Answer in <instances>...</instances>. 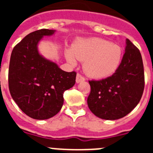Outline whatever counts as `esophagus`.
Here are the masks:
<instances>
[{
    "label": "esophagus",
    "instance_id": "esophagus-1",
    "mask_svg": "<svg viewBox=\"0 0 153 153\" xmlns=\"http://www.w3.org/2000/svg\"><path fill=\"white\" fill-rule=\"evenodd\" d=\"M85 80V78L83 77V76H81L80 74H77V75H76V82L77 83H81V82H83V81Z\"/></svg>",
    "mask_w": 153,
    "mask_h": 153
}]
</instances>
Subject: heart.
I'll return each instance as SVG.
<instances>
[{"label": "heart", "instance_id": "heart-1", "mask_svg": "<svg viewBox=\"0 0 153 153\" xmlns=\"http://www.w3.org/2000/svg\"><path fill=\"white\" fill-rule=\"evenodd\" d=\"M65 56L72 64L76 60L84 61L83 70L90 77L106 78L114 74L120 67L123 50L118 44L99 37L78 39L72 50L66 51Z\"/></svg>", "mask_w": 153, "mask_h": 153}]
</instances>
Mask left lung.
<instances>
[{"mask_svg":"<svg viewBox=\"0 0 153 153\" xmlns=\"http://www.w3.org/2000/svg\"><path fill=\"white\" fill-rule=\"evenodd\" d=\"M125 53L120 67L112 76L90 80L87 104L90 111L102 120H115L129 114L140 102L145 78L141 53L126 39Z\"/></svg>","mask_w":153,"mask_h":153,"instance_id":"obj_1","label":"left lung"}]
</instances>
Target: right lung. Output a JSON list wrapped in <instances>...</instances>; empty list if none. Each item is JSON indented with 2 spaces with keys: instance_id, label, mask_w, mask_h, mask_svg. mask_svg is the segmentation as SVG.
<instances>
[{
  "instance_id": "obj_1",
  "label": "right lung",
  "mask_w": 153,
  "mask_h": 153,
  "mask_svg": "<svg viewBox=\"0 0 153 153\" xmlns=\"http://www.w3.org/2000/svg\"><path fill=\"white\" fill-rule=\"evenodd\" d=\"M56 30L41 29L27 35L13 47L8 71L12 98L28 117L47 120L61 109L63 93L74 86L76 73L65 72L39 53L37 44Z\"/></svg>"
}]
</instances>
